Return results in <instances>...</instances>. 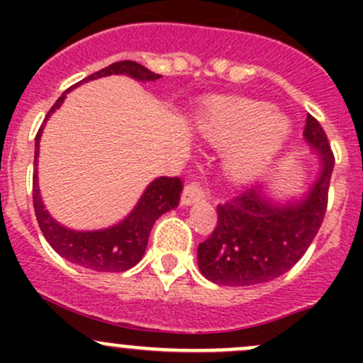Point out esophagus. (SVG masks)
Returning a JSON list of instances; mask_svg holds the SVG:
<instances>
[{"mask_svg": "<svg viewBox=\"0 0 363 363\" xmlns=\"http://www.w3.org/2000/svg\"><path fill=\"white\" fill-rule=\"evenodd\" d=\"M205 199V191L202 188H200L199 184H195V182H191V184H188L184 188V191H182V199H181V205H184V207H188V205H193L196 202H202Z\"/></svg>", "mask_w": 363, "mask_h": 363, "instance_id": "1", "label": "esophagus"}]
</instances>
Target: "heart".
I'll list each match as a JSON object with an SVG mask.
<instances>
[{"mask_svg":"<svg viewBox=\"0 0 363 363\" xmlns=\"http://www.w3.org/2000/svg\"><path fill=\"white\" fill-rule=\"evenodd\" d=\"M200 131L216 144L237 142L225 156V172L235 181H250L267 170L286 145L291 123L265 104L237 100L205 111Z\"/></svg>","mask_w":363,"mask_h":363,"instance_id":"1","label":"heart"}]
</instances>
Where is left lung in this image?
Wrapping results in <instances>:
<instances>
[{"label":"left lung","instance_id":"1","mask_svg":"<svg viewBox=\"0 0 363 363\" xmlns=\"http://www.w3.org/2000/svg\"><path fill=\"white\" fill-rule=\"evenodd\" d=\"M303 140L318 152L316 181L302 199L277 202L265 186L218 205V225L199 246L203 277L223 286H252L286 274L316 237L330 188L334 155L321 124L307 116Z\"/></svg>","mask_w":363,"mask_h":363}]
</instances>
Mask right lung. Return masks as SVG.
<instances>
[{"label":"right lung","mask_w":363,"mask_h":363,"mask_svg":"<svg viewBox=\"0 0 363 363\" xmlns=\"http://www.w3.org/2000/svg\"><path fill=\"white\" fill-rule=\"evenodd\" d=\"M108 75H128L135 80H140V82H151V80L160 79L158 73H152L151 69L135 63V61H119V63L108 65L107 68L86 77L75 86L69 87L57 98V101L52 105L45 121L40 126L38 133H36L35 167L38 164L40 138H42L43 126H45L50 113L56 112L63 105L67 93L80 84ZM181 191L182 181L179 177L155 179L142 193L140 200L135 205L133 211L123 221L104 230L80 232V230L67 228L49 214V211L42 202V195H40L38 168H35V174H33V205H35L36 221H38L40 230H42L47 242L57 255L63 256L69 263H75L82 269L94 270V272H124V270L137 265L144 256L145 247H147L152 225L161 214L177 207Z\"/></svg>","instance_id":"obj_1"}]
</instances>
